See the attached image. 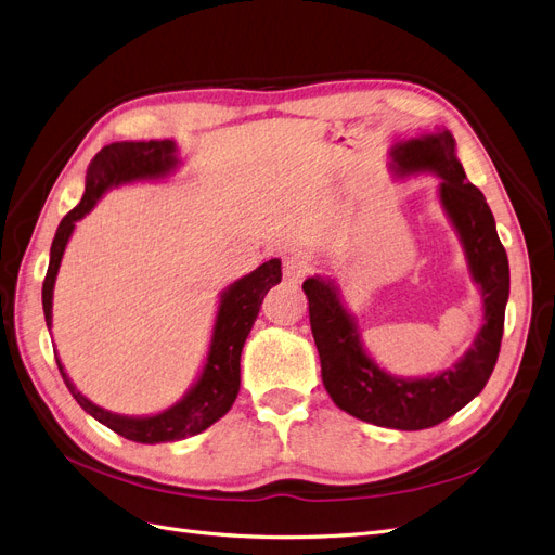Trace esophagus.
I'll return each mask as SVG.
<instances>
[{"instance_id":"esophagus-1","label":"esophagus","mask_w":555,"mask_h":555,"mask_svg":"<svg viewBox=\"0 0 555 555\" xmlns=\"http://www.w3.org/2000/svg\"><path fill=\"white\" fill-rule=\"evenodd\" d=\"M306 272H309V264L299 258H285L283 260V279L291 281V283H299Z\"/></svg>"}]
</instances>
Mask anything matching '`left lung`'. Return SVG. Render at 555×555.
I'll list each match as a JSON object with an SVG mask.
<instances>
[{
    "label": "left lung",
    "instance_id": "obj_1",
    "mask_svg": "<svg viewBox=\"0 0 555 555\" xmlns=\"http://www.w3.org/2000/svg\"><path fill=\"white\" fill-rule=\"evenodd\" d=\"M391 157L396 176L439 178V203L460 237L470 281L482 297V326L476 340L446 371L425 377L391 375L365 352L359 322L347 311L334 279L315 274L301 288L309 297L322 382L336 406L365 423L412 433L457 414L489 382L503 338L509 264L494 215L482 192L466 180L453 134L437 128L398 141Z\"/></svg>",
    "mask_w": 555,
    "mask_h": 555
}]
</instances>
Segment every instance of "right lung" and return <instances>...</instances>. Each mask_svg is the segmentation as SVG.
<instances>
[{
	"label": "right lung",
	"mask_w": 555,
	"mask_h": 555,
	"mask_svg": "<svg viewBox=\"0 0 555 555\" xmlns=\"http://www.w3.org/2000/svg\"><path fill=\"white\" fill-rule=\"evenodd\" d=\"M178 146L171 139L116 141L91 159L87 169L85 196L61 219L50 246V264L43 281V313L48 330H52V297L56 274L75 231V223L85 219L109 190L132 182L164 180L178 169ZM276 283H281V260L272 258L262 262L251 274H244L242 279L233 281L229 288L221 291L208 357L203 361L201 373L188 388V393L159 414L122 416L98 406L77 391V386L66 375V367L61 365L59 357L54 354L59 373L64 377L77 404L120 437L137 443H167L194 437L217 423L233 406L240 391V354L244 340L258 318L267 291Z\"/></svg>",
	"instance_id": "obj_1"
}]
</instances>
